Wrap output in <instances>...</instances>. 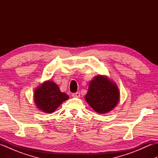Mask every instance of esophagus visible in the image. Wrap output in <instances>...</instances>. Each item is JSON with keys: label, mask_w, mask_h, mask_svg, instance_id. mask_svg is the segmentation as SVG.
I'll return each mask as SVG.
<instances>
[{"label": "esophagus", "mask_w": 158, "mask_h": 158, "mask_svg": "<svg viewBox=\"0 0 158 158\" xmlns=\"http://www.w3.org/2000/svg\"><path fill=\"white\" fill-rule=\"evenodd\" d=\"M73 97L74 98H79L80 97V93L79 92H76V93H73L72 94Z\"/></svg>", "instance_id": "34e87169"}]
</instances>
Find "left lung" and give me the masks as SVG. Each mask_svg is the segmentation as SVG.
I'll return each instance as SVG.
<instances>
[{"instance_id": "obj_1", "label": "left lung", "mask_w": 158, "mask_h": 158, "mask_svg": "<svg viewBox=\"0 0 158 158\" xmlns=\"http://www.w3.org/2000/svg\"><path fill=\"white\" fill-rule=\"evenodd\" d=\"M85 99L96 112L100 114L108 113L119 102L118 87L106 76H96L89 83Z\"/></svg>"}]
</instances>
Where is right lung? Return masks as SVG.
Listing matches in <instances>:
<instances>
[{
    "label": "right lung",
    "mask_w": 158,
    "mask_h": 158,
    "mask_svg": "<svg viewBox=\"0 0 158 158\" xmlns=\"http://www.w3.org/2000/svg\"><path fill=\"white\" fill-rule=\"evenodd\" d=\"M69 98L61 92L59 87L52 81H47L35 89L34 99L39 110L46 113H52L61 104Z\"/></svg>",
    "instance_id": "obj_1"
}]
</instances>
